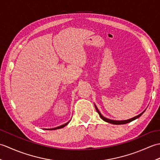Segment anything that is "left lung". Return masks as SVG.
Instances as JSON below:
<instances>
[{"label": "left lung", "mask_w": 160, "mask_h": 160, "mask_svg": "<svg viewBox=\"0 0 160 160\" xmlns=\"http://www.w3.org/2000/svg\"><path fill=\"white\" fill-rule=\"evenodd\" d=\"M94 105H95V107H96V109L97 112L98 113V114L100 115V117L102 119V120H103L104 121L107 122H108V123L113 124H124L128 123V122H132V120H135V119L140 118V117L141 116V115L144 113V112L145 111H144L142 112V113H141L140 115H137V116H135V117L129 119V120H110V119H108V118H107L104 117L103 115L100 113V112L99 111V110H98V108L96 106V104H94Z\"/></svg>", "instance_id": "8db88e82"}]
</instances>
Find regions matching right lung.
<instances>
[{
	"mask_svg": "<svg viewBox=\"0 0 160 160\" xmlns=\"http://www.w3.org/2000/svg\"><path fill=\"white\" fill-rule=\"evenodd\" d=\"M69 122H67L66 124H63V125H61V126H59V127H56V128H49V130H56V129H59V128H63L64 127H65L66 125H67L68 124H69Z\"/></svg>",
	"mask_w": 160,
	"mask_h": 160,
	"instance_id": "right-lung-1",
	"label": "right lung"
}]
</instances>
